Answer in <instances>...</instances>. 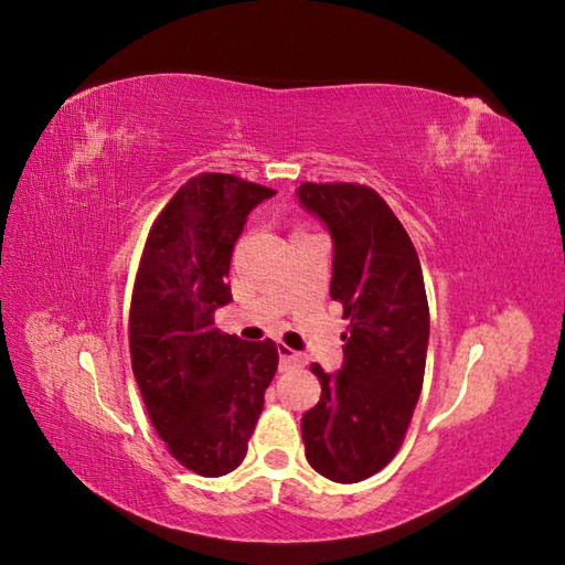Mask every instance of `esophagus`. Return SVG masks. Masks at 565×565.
<instances>
[{
    "mask_svg": "<svg viewBox=\"0 0 565 565\" xmlns=\"http://www.w3.org/2000/svg\"><path fill=\"white\" fill-rule=\"evenodd\" d=\"M278 355H280V367L287 370V367H297V365H303L306 363V355L299 353V351H292L285 344H278Z\"/></svg>",
    "mask_w": 565,
    "mask_h": 565,
    "instance_id": "1",
    "label": "esophagus"
}]
</instances>
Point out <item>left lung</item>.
<instances>
[{
    "instance_id": "1",
    "label": "left lung",
    "mask_w": 565,
    "mask_h": 565,
    "mask_svg": "<svg viewBox=\"0 0 565 565\" xmlns=\"http://www.w3.org/2000/svg\"><path fill=\"white\" fill-rule=\"evenodd\" d=\"M303 210L334 245L330 297L351 318L344 365H311L322 393L301 419L309 465L334 483H358L396 457L422 393L429 303L417 249L380 193L361 183L297 188Z\"/></svg>"
}]
</instances>
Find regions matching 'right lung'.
I'll list each match as a JSON object with an SVG mask.
<instances>
[{
  "label": "right lung",
  "mask_w": 565,
  "mask_h": 565,
  "mask_svg": "<svg viewBox=\"0 0 565 565\" xmlns=\"http://www.w3.org/2000/svg\"><path fill=\"white\" fill-rule=\"evenodd\" d=\"M273 188L233 174L185 181L152 224L129 309L131 370L148 417L185 469L216 478L247 455L278 370L276 341L214 328L235 241Z\"/></svg>",
  "instance_id": "add662e5"
}]
</instances>
